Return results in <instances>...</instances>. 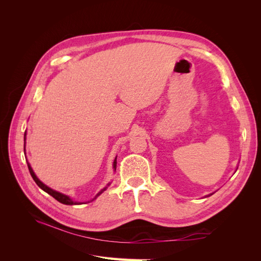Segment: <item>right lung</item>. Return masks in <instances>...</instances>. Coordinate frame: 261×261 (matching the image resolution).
<instances>
[{
  "instance_id": "1",
  "label": "right lung",
  "mask_w": 261,
  "mask_h": 261,
  "mask_svg": "<svg viewBox=\"0 0 261 261\" xmlns=\"http://www.w3.org/2000/svg\"><path fill=\"white\" fill-rule=\"evenodd\" d=\"M25 138H26V134H25ZM23 151H25V149H23ZM28 164V169H29V172H30V175L33 176V178H34V180L36 181V184L40 187L42 191H44L45 193H48L49 195H51L53 198H55L57 199L58 201H60L61 203H64V204H78V202H76V201H73L72 199L69 198L68 196H66V195H64V194H61V193H59V192H55V191H53V189H51L50 187H48L46 185H44L42 181H40L39 180V178L36 176V174L34 173V171H33V169H31V167L29 165V163H27ZM113 168H114V170H116V156H115V159H114V162H113ZM110 186V184H108V186H106L103 189H101V191L96 195V197H94L93 199H96L97 197L100 195V194H102L103 193L106 189L108 188ZM92 199V200H93Z\"/></svg>"
}]
</instances>
